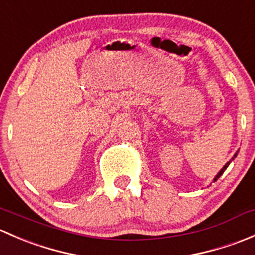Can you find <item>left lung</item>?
<instances>
[{
    "label": "left lung",
    "mask_w": 255,
    "mask_h": 255,
    "mask_svg": "<svg viewBox=\"0 0 255 255\" xmlns=\"http://www.w3.org/2000/svg\"><path fill=\"white\" fill-rule=\"evenodd\" d=\"M236 155H237V153H236ZM236 155H235V156H236ZM232 159H235V158H232ZM230 163H231V161H228V163H227V164H226V165H225V166H223V168H222V170H221V171H220V173H218V174H217V176H216V177H215V180H213V181H216V180H217V179H218V177H220L221 175H222V174H223V173H225V170H226V169H227V168H228V165H230Z\"/></svg>",
    "instance_id": "obj_1"
}]
</instances>
